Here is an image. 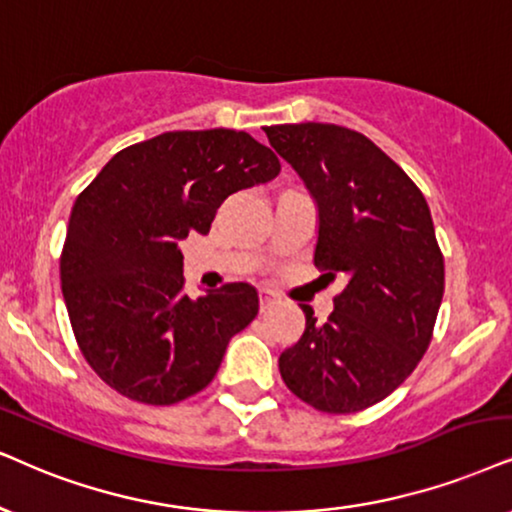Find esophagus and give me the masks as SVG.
Wrapping results in <instances>:
<instances>
[{
	"label": "esophagus",
	"mask_w": 512,
	"mask_h": 512,
	"mask_svg": "<svg viewBox=\"0 0 512 512\" xmlns=\"http://www.w3.org/2000/svg\"><path fill=\"white\" fill-rule=\"evenodd\" d=\"M257 297H260V309H262V312H267V309H271L278 300H281V297H278L276 293H271V290H267V288H262L260 293H257Z\"/></svg>",
	"instance_id": "obj_1"
}]
</instances>
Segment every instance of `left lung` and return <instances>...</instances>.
<instances>
[{
  "label": "left lung",
  "mask_w": 512,
  "mask_h": 512,
  "mask_svg": "<svg viewBox=\"0 0 512 512\" xmlns=\"http://www.w3.org/2000/svg\"><path fill=\"white\" fill-rule=\"evenodd\" d=\"M319 205L314 264L347 276L335 309L278 357L283 383L323 413H354L404 383L428 352L444 295V255L425 196L354 129L326 122L264 127Z\"/></svg>",
  "instance_id": "left-lung-1"
}]
</instances>
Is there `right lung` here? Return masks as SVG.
Wrapping results in <instances>:
<instances>
[{
	"mask_svg": "<svg viewBox=\"0 0 512 512\" xmlns=\"http://www.w3.org/2000/svg\"><path fill=\"white\" fill-rule=\"evenodd\" d=\"M278 172L274 151L248 132L181 129L122 148L77 196L61 290L77 347L103 383L151 406L212 383L260 300L248 283L191 300L179 245L208 234L231 193Z\"/></svg>",
	"mask_w": 512,
	"mask_h": 512,
	"instance_id": "1",
	"label": "right lung"
}]
</instances>
